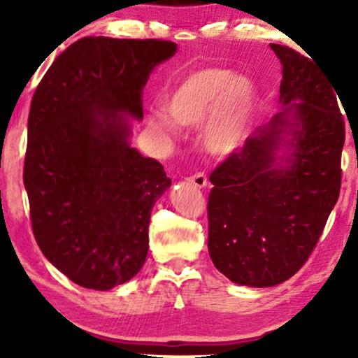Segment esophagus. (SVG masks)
Here are the masks:
<instances>
[{"instance_id": "34e87169", "label": "esophagus", "mask_w": 358, "mask_h": 358, "mask_svg": "<svg viewBox=\"0 0 358 358\" xmlns=\"http://www.w3.org/2000/svg\"><path fill=\"white\" fill-rule=\"evenodd\" d=\"M189 180L195 185V187H199V189L207 187V184H208L207 176H205L203 173H197V174H194L192 178H189Z\"/></svg>"}]
</instances>
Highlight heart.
<instances>
[{
  "label": "heart",
  "mask_w": 358,
  "mask_h": 358,
  "mask_svg": "<svg viewBox=\"0 0 358 358\" xmlns=\"http://www.w3.org/2000/svg\"><path fill=\"white\" fill-rule=\"evenodd\" d=\"M257 106V92L246 76L220 66L199 68L185 75L168 97V114L155 112L150 127L164 136H176L179 127L203 129L210 153L229 156L241 148Z\"/></svg>",
  "instance_id": "1"
}]
</instances>
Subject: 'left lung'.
<instances>
[{
    "instance_id": "left-lung-1",
    "label": "left lung",
    "mask_w": 358,
    "mask_h": 358,
    "mask_svg": "<svg viewBox=\"0 0 358 358\" xmlns=\"http://www.w3.org/2000/svg\"><path fill=\"white\" fill-rule=\"evenodd\" d=\"M282 110L210 174L208 252L233 283L266 288L300 271L341 190L344 119L315 60L271 43Z\"/></svg>"
}]
</instances>
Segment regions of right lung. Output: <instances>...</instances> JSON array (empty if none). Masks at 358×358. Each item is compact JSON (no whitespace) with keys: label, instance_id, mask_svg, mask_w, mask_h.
Segmentation results:
<instances>
[{"label":"right lung","instance_id":"add662e5","mask_svg":"<svg viewBox=\"0 0 358 358\" xmlns=\"http://www.w3.org/2000/svg\"><path fill=\"white\" fill-rule=\"evenodd\" d=\"M178 45L85 37L48 68L27 120L24 185L43 256L71 282L110 290L140 272L156 200L171 179L130 146L141 91Z\"/></svg>","mask_w":358,"mask_h":358}]
</instances>
